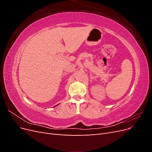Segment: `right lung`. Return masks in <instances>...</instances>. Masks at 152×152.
I'll return each instance as SVG.
<instances>
[{"label":"right lung","instance_id":"obj_1","mask_svg":"<svg viewBox=\"0 0 152 152\" xmlns=\"http://www.w3.org/2000/svg\"><path fill=\"white\" fill-rule=\"evenodd\" d=\"M58 104H57V105H56V106H54V107H57V106H58Z\"/></svg>","mask_w":152,"mask_h":152}]
</instances>
